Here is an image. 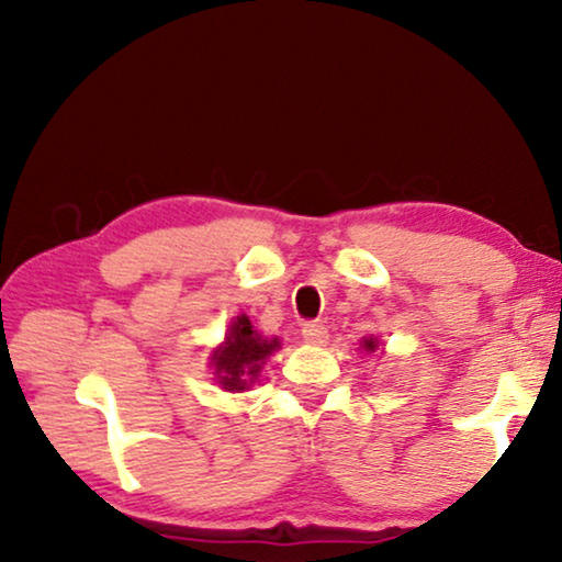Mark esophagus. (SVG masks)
Listing matches in <instances>:
<instances>
[{"label": "esophagus", "mask_w": 562, "mask_h": 562, "mask_svg": "<svg viewBox=\"0 0 562 562\" xmlns=\"http://www.w3.org/2000/svg\"><path fill=\"white\" fill-rule=\"evenodd\" d=\"M302 337L307 345H325L327 341V327L322 325V322H307V325L302 327Z\"/></svg>", "instance_id": "1"}]
</instances>
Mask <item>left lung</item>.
Masks as SVG:
<instances>
[{
	"label": "left lung",
	"instance_id": "left-lung-1",
	"mask_svg": "<svg viewBox=\"0 0 562 562\" xmlns=\"http://www.w3.org/2000/svg\"><path fill=\"white\" fill-rule=\"evenodd\" d=\"M379 347V339L376 337H364L361 339V349L364 351H374Z\"/></svg>",
	"mask_w": 562,
	"mask_h": 562
}]
</instances>
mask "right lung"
Returning a JSON list of instances; mask_svg holds the SVG:
<instances>
[{
    "label": "right lung",
    "instance_id": "right-lung-1",
    "mask_svg": "<svg viewBox=\"0 0 562 562\" xmlns=\"http://www.w3.org/2000/svg\"><path fill=\"white\" fill-rule=\"evenodd\" d=\"M280 347V339H265L252 327L247 315H237L227 327L225 341L213 349L211 364L215 367V382L225 392H247L260 376L262 364L268 361L274 349Z\"/></svg>",
    "mask_w": 562,
    "mask_h": 562
}]
</instances>
